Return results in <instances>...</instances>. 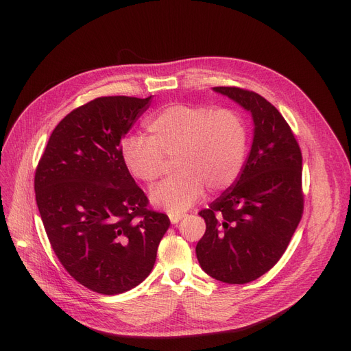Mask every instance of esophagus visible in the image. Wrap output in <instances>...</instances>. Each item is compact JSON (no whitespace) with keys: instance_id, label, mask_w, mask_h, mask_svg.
Segmentation results:
<instances>
[{"instance_id":"34e87169","label":"esophagus","mask_w":351,"mask_h":351,"mask_svg":"<svg viewBox=\"0 0 351 351\" xmlns=\"http://www.w3.org/2000/svg\"><path fill=\"white\" fill-rule=\"evenodd\" d=\"M185 216L183 213H178V212H171L169 213V219H171V223L172 225H176V223H179V220Z\"/></svg>"}]
</instances>
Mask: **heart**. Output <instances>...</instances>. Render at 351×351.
<instances>
[{
	"label": "heart",
	"mask_w": 351,
	"mask_h": 351,
	"mask_svg": "<svg viewBox=\"0 0 351 351\" xmlns=\"http://www.w3.org/2000/svg\"><path fill=\"white\" fill-rule=\"evenodd\" d=\"M147 138L129 135L121 143L128 172L154 183L165 171V158L173 159L175 176L152 189L156 208L182 212L205 189L219 193L230 188L243 168L247 134L243 121L230 109L171 104L146 121Z\"/></svg>",
	"instance_id": "obj_1"
}]
</instances>
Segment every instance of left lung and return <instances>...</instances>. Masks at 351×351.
<instances>
[{
  "mask_svg": "<svg viewBox=\"0 0 351 351\" xmlns=\"http://www.w3.org/2000/svg\"><path fill=\"white\" fill-rule=\"evenodd\" d=\"M250 112L253 141L241 175L209 209L196 245L200 267L229 285L259 279L279 262L302 219V152L290 126L252 90L215 86Z\"/></svg>",
  "mask_w": 351,
  "mask_h": 351,
  "instance_id": "left-lung-1",
  "label": "left lung"
}]
</instances>
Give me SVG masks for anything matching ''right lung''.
Returning <instances> with one entry per match:
<instances>
[{"mask_svg":"<svg viewBox=\"0 0 351 351\" xmlns=\"http://www.w3.org/2000/svg\"><path fill=\"white\" fill-rule=\"evenodd\" d=\"M152 95L102 97L53 129L35 172V199L49 243L73 279L102 294L142 283L171 222L149 210L128 172L121 142Z\"/></svg>","mask_w":351,"mask_h":351,"instance_id":"add662e5","label":"right lung"}]
</instances>
